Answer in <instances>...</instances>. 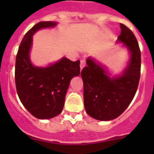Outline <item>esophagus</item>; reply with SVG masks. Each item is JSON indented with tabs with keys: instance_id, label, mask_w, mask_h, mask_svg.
<instances>
[{
	"instance_id": "esophagus-1",
	"label": "esophagus",
	"mask_w": 154,
	"mask_h": 154,
	"mask_svg": "<svg viewBox=\"0 0 154 154\" xmlns=\"http://www.w3.org/2000/svg\"><path fill=\"white\" fill-rule=\"evenodd\" d=\"M85 66V59H81V61H80V68H81V69H83Z\"/></svg>"
}]
</instances>
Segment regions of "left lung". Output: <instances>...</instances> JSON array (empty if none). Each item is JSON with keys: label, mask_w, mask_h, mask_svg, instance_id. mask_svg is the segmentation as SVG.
<instances>
[{"label": "left lung", "mask_w": 154, "mask_h": 154, "mask_svg": "<svg viewBox=\"0 0 154 154\" xmlns=\"http://www.w3.org/2000/svg\"><path fill=\"white\" fill-rule=\"evenodd\" d=\"M120 28L118 40L124 43L131 53L130 63L123 74L110 78L101 65L90 58L81 72L85 111L98 120H112L119 116L129 106L138 88L140 49L133 31L123 24H120Z\"/></svg>", "instance_id": "1"}]
</instances>
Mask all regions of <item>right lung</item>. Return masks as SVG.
Instances as JSON below:
<instances>
[{
    "label": "right lung",
    "mask_w": 154,
    "mask_h": 154,
    "mask_svg": "<svg viewBox=\"0 0 154 154\" xmlns=\"http://www.w3.org/2000/svg\"><path fill=\"white\" fill-rule=\"evenodd\" d=\"M56 25L55 22L41 21L24 35L16 55L15 85L21 103L35 117L51 119L61 113L71 79L80 73L79 60L62 58L47 68L35 67L29 51L32 35L39 29Z\"/></svg>",
    "instance_id": "1"
}]
</instances>
